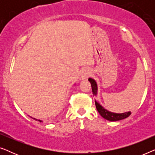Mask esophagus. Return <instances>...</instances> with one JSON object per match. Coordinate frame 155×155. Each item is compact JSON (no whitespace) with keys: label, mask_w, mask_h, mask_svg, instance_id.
Here are the masks:
<instances>
[{"label":"esophagus","mask_w":155,"mask_h":155,"mask_svg":"<svg viewBox=\"0 0 155 155\" xmlns=\"http://www.w3.org/2000/svg\"><path fill=\"white\" fill-rule=\"evenodd\" d=\"M90 75H91V71H90V69L88 68L84 69L81 73V79L86 80Z\"/></svg>","instance_id":"obj_1"}]
</instances>
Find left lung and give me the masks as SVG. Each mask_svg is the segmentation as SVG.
I'll return each instance as SVG.
<instances>
[{
  "label": "left lung",
  "mask_w": 155,
  "mask_h": 155,
  "mask_svg": "<svg viewBox=\"0 0 155 155\" xmlns=\"http://www.w3.org/2000/svg\"><path fill=\"white\" fill-rule=\"evenodd\" d=\"M89 81L91 83V86H92V90L93 95L97 96V90H98V87H97V84L96 81L92 78H89ZM95 105H96V108L97 111L99 113V114L102 116L106 120H109V121H116V120H120L122 119H124L131 114L130 111L125 112V113H114V112H111L108 111L106 109H104L100 104H99L97 100H95Z\"/></svg>",
  "instance_id": "obj_1"
}]
</instances>
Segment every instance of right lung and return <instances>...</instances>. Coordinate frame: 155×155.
Segmentation results:
<instances>
[{
    "label": "right lung",
    "instance_id": "obj_1",
    "mask_svg": "<svg viewBox=\"0 0 155 155\" xmlns=\"http://www.w3.org/2000/svg\"><path fill=\"white\" fill-rule=\"evenodd\" d=\"M30 118H33V119H35V120H38V121H39V122H42V120H38V119H37V118H32V117H31V116H30Z\"/></svg>",
    "mask_w": 155,
    "mask_h": 155
}]
</instances>
